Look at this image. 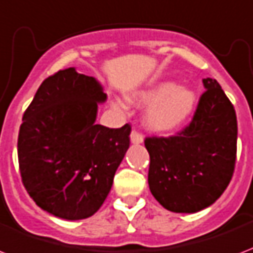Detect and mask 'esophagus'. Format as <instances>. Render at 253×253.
<instances>
[{"label": "esophagus", "mask_w": 253, "mask_h": 253, "mask_svg": "<svg viewBox=\"0 0 253 253\" xmlns=\"http://www.w3.org/2000/svg\"><path fill=\"white\" fill-rule=\"evenodd\" d=\"M144 141V138L140 133H138L137 130H132V133H130V142L132 144H142Z\"/></svg>", "instance_id": "1"}]
</instances>
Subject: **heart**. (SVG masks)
<instances>
[{"mask_svg": "<svg viewBox=\"0 0 253 253\" xmlns=\"http://www.w3.org/2000/svg\"><path fill=\"white\" fill-rule=\"evenodd\" d=\"M128 101L138 106L151 105L144 117L145 126L156 133H169L192 115L196 94L189 88H178L174 81H161L129 94ZM115 105L124 109L123 102L116 101Z\"/></svg>", "mask_w": 253, "mask_h": 253, "instance_id": "obj_1", "label": "heart"}]
</instances>
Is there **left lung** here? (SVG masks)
Wrapping results in <instances>:
<instances>
[{"mask_svg":"<svg viewBox=\"0 0 253 253\" xmlns=\"http://www.w3.org/2000/svg\"><path fill=\"white\" fill-rule=\"evenodd\" d=\"M206 92L191 124L172 137H147L148 184L165 210L195 213L217 200L231 181L236 161L237 120L216 80H203Z\"/></svg>","mask_w":253,"mask_h":253,"instance_id":"1","label":"left lung"}]
</instances>
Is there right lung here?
Here are the masks:
<instances>
[{
	"label": "right lung",
	"mask_w": 253,
	"mask_h": 253,
	"mask_svg": "<svg viewBox=\"0 0 253 253\" xmlns=\"http://www.w3.org/2000/svg\"><path fill=\"white\" fill-rule=\"evenodd\" d=\"M101 84L75 68L43 80L22 117L18 164L29 196L47 213L81 220L100 210L129 148L130 125L96 124Z\"/></svg>",
	"instance_id": "obj_1"
}]
</instances>
